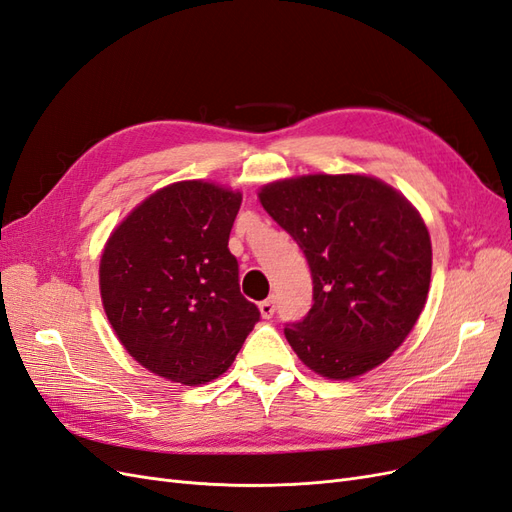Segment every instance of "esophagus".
Instances as JSON below:
<instances>
[{"label": "esophagus", "instance_id": "34e87169", "mask_svg": "<svg viewBox=\"0 0 512 512\" xmlns=\"http://www.w3.org/2000/svg\"><path fill=\"white\" fill-rule=\"evenodd\" d=\"M258 307H260L262 318H271L273 312H275V301H273V299H265Z\"/></svg>", "mask_w": 512, "mask_h": 512}]
</instances>
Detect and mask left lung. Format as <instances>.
Wrapping results in <instances>:
<instances>
[{
	"label": "left lung",
	"instance_id": "1",
	"mask_svg": "<svg viewBox=\"0 0 512 512\" xmlns=\"http://www.w3.org/2000/svg\"><path fill=\"white\" fill-rule=\"evenodd\" d=\"M262 207L303 250L314 305L284 335L316 374L350 380L404 344L431 280V239L418 211L365 175H305L265 185Z\"/></svg>",
	"mask_w": 512,
	"mask_h": 512
}]
</instances>
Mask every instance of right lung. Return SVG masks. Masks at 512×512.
Returning a JSON list of instances; mask_svg holds the SVG:
<instances>
[{
    "label": "right lung",
    "mask_w": 512,
    "mask_h": 512,
    "mask_svg": "<svg viewBox=\"0 0 512 512\" xmlns=\"http://www.w3.org/2000/svg\"><path fill=\"white\" fill-rule=\"evenodd\" d=\"M241 194L179 181L145 198L100 260L108 322L134 361L166 380L205 384L230 367L260 320L228 250Z\"/></svg>",
    "instance_id": "1"
}]
</instances>
